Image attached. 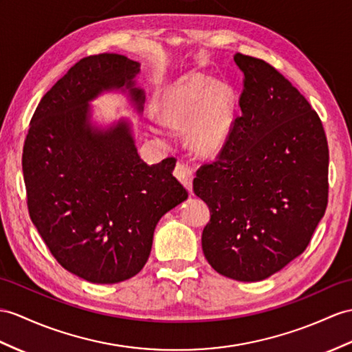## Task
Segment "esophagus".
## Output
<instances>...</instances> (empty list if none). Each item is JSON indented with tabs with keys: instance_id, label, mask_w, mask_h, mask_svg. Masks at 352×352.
Listing matches in <instances>:
<instances>
[{
	"instance_id": "34e87169",
	"label": "esophagus",
	"mask_w": 352,
	"mask_h": 352,
	"mask_svg": "<svg viewBox=\"0 0 352 352\" xmlns=\"http://www.w3.org/2000/svg\"><path fill=\"white\" fill-rule=\"evenodd\" d=\"M175 176L186 188L188 192H192V168L190 166L185 164V162H177Z\"/></svg>"
}]
</instances>
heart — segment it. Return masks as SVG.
Instances as JSON below:
<instances>
[{
  "instance_id": "obj_1",
  "label": "heart",
  "mask_w": 352,
  "mask_h": 352,
  "mask_svg": "<svg viewBox=\"0 0 352 352\" xmlns=\"http://www.w3.org/2000/svg\"><path fill=\"white\" fill-rule=\"evenodd\" d=\"M158 116L173 128L191 124L188 139L192 149L200 155H215L233 126L234 92L208 76H185L162 94Z\"/></svg>"
}]
</instances>
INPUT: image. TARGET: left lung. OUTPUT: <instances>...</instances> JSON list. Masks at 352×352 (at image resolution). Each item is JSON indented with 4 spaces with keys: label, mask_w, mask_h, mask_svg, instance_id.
I'll list each match as a JSON object with an SVG mask.
<instances>
[{
    "label": "left lung",
    "mask_w": 352,
    "mask_h": 352,
    "mask_svg": "<svg viewBox=\"0 0 352 352\" xmlns=\"http://www.w3.org/2000/svg\"><path fill=\"white\" fill-rule=\"evenodd\" d=\"M241 115L217 160L197 170L209 206L206 260L227 278L272 276L309 245L329 199V146L318 113L275 67L234 55Z\"/></svg>",
    "instance_id": "8db88e82"
}]
</instances>
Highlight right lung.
<instances>
[{"instance_id":"1","label":"right lung","mask_w":352,"mask_h":352,"mask_svg":"<svg viewBox=\"0 0 352 352\" xmlns=\"http://www.w3.org/2000/svg\"><path fill=\"white\" fill-rule=\"evenodd\" d=\"M139 72L118 54L80 59L41 98L23 144L32 224L64 269L94 284L137 275L158 221L188 197L173 176L176 160L146 164L126 121L107 130L89 122V101L102 91L125 87L142 111Z\"/></svg>"}]
</instances>
